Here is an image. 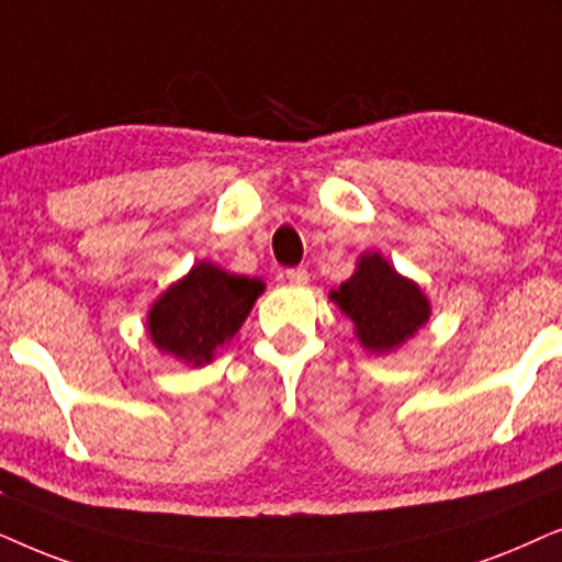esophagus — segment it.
I'll return each mask as SVG.
<instances>
[{
	"mask_svg": "<svg viewBox=\"0 0 562 562\" xmlns=\"http://www.w3.org/2000/svg\"><path fill=\"white\" fill-rule=\"evenodd\" d=\"M308 269L305 267H290L285 269V280L290 282V285H305L308 282Z\"/></svg>",
	"mask_w": 562,
	"mask_h": 562,
	"instance_id": "34e87169",
	"label": "esophagus"
}]
</instances>
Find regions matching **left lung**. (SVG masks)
<instances>
[{
  "label": "left lung",
  "mask_w": 562,
  "mask_h": 562,
  "mask_svg": "<svg viewBox=\"0 0 562 562\" xmlns=\"http://www.w3.org/2000/svg\"><path fill=\"white\" fill-rule=\"evenodd\" d=\"M331 297L355 321L364 349L391 351L429 318V303L414 282L401 277L380 254H364L357 272Z\"/></svg>",
  "instance_id": "1"
}]
</instances>
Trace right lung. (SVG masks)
<instances>
[{"mask_svg":"<svg viewBox=\"0 0 562 562\" xmlns=\"http://www.w3.org/2000/svg\"><path fill=\"white\" fill-rule=\"evenodd\" d=\"M261 290L265 285L257 277L228 274L203 261L154 303L148 334L167 355L205 364L241 328Z\"/></svg>","mask_w":562,"mask_h":562,"instance_id":"add662e5","label":"right lung"}]
</instances>
